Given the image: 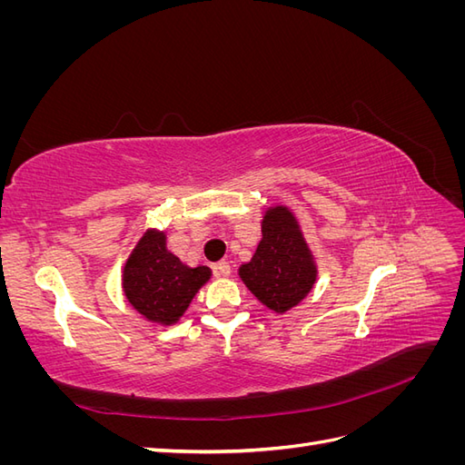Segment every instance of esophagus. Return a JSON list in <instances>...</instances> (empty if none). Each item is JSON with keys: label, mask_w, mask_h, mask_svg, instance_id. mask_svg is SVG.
I'll return each instance as SVG.
<instances>
[{"label": "esophagus", "mask_w": 465, "mask_h": 465, "mask_svg": "<svg viewBox=\"0 0 465 465\" xmlns=\"http://www.w3.org/2000/svg\"><path fill=\"white\" fill-rule=\"evenodd\" d=\"M215 272H217V275H221V277H229V275H231V265H229V262H219V263H215Z\"/></svg>", "instance_id": "34e87169"}]
</instances>
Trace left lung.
Listing matches in <instances>:
<instances>
[{"label": "left lung", "instance_id": "left-lung-1", "mask_svg": "<svg viewBox=\"0 0 465 465\" xmlns=\"http://www.w3.org/2000/svg\"><path fill=\"white\" fill-rule=\"evenodd\" d=\"M238 275L275 314H285L314 289L318 265L299 219L287 205L263 211L260 244L252 260L238 267Z\"/></svg>", "mask_w": 465, "mask_h": 465}]
</instances>
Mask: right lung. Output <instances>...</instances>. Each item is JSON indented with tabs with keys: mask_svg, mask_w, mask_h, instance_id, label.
Returning <instances> with one entry per match:
<instances>
[{
	"mask_svg": "<svg viewBox=\"0 0 465 465\" xmlns=\"http://www.w3.org/2000/svg\"><path fill=\"white\" fill-rule=\"evenodd\" d=\"M211 279L207 265L190 267L166 248V234L147 229L122 272V289L134 311L147 322L173 326Z\"/></svg>",
	"mask_w": 465,
	"mask_h": 465,
	"instance_id": "1",
	"label": "right lung"
}]
</instances>
